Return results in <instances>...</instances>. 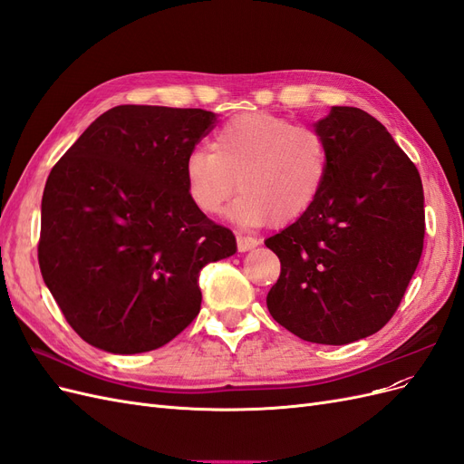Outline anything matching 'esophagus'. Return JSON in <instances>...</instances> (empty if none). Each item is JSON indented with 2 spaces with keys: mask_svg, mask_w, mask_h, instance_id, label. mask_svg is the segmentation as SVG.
I'll list each match as a JSON object with an SVG mask.
<instances>
[{
  "mask_svg": "<svg viewBox=\"0 0 464 464\" xmlns=\"http://www.w3.org/2000/svg\"><path fill=\"white\" fill-rule=\"evenodd\" d=\"M236 242H237V249H240V251H249V249H254V247L259 246L256 237H249V236H237Z\"/></svg>",
  "mask_w": 464,
  "mask_h": 464,
  "instance_id": "1",
  "label": "esophagus"
}]
</instances>
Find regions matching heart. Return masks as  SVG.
<instances>
[{
	"label": "heart",
	"mask_w": 464,
	"mask_h": 464,
	"mask_svg": "<svg viewBox=\"0 0 464 464\" xmlns=\"http://www.w3.org/2000/svg\"><path fill=\"white\" fill-rule=\"evenodd\" d=\"M210 150L195 149L184 162L191 205L218 217L242 195L230 217L242 227H286L310 210L325 184L329 154L323 137L271 111H246L217 130Z\"/></svg>",
	"instance_id": "heart-1"
}]
</instances>
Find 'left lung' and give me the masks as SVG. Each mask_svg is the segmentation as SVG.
I'll return each mask as SVG.
<instances>
[{
  "mask_svg": "<svg viewBox=\"0 0 464 464\" xmlns=\"http://www.w3.org/2000/svg\"><path fill=\"white\" fill-rule=\"evenodd\" d=\"M314 128L327 145L325 184L302 218L265 240L280 259L266 307L307 343L348 344L397 312L422 256L424 189L368 111L333 106Z\"/></svg>",
  "mask_w": 464,
  "mask_h": 464,
  "instance_id": "left-lung-1",
  "label": "left lung"
}]
</instances>
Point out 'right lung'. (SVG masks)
<instances>
[{
    "label": "right lung",
    "instance_id": "add662e5",
    "mask_svg": "<svg viewBox=\"0 0 464 464\" xmlns=\"http://www.w3.org/2000/svg\"><path fill=\"white\" fill-rule=\"evenodd\" d=\"M201 108L116 106L52 168L40 273L69 325L111 354L170 343L201 310L199 273L234 234L191 205L184 162L213 130Z\"/></svg>",
    "mask_w": 464,
    "mask_h": 464
}]
</instances>
